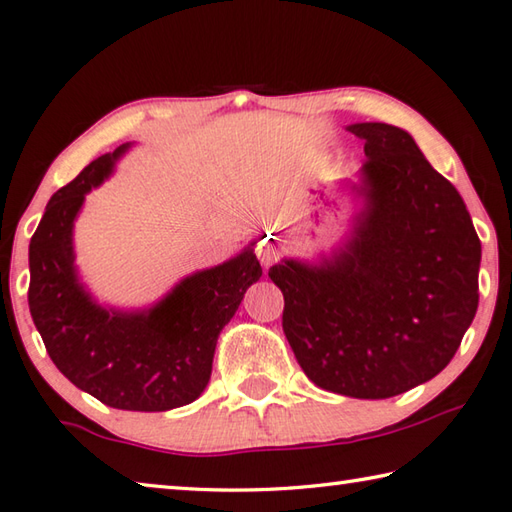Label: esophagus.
<instances>
[{
    "mask_svg": "<svg viewBox=\"0 0 512 512\" xmlns=\"http://www.w3.org/2000/svg\"><path fill=\"white\" fill-rule=\"evenodd\" d=\"M255 253L259 257V262H262V266H271L273 262H277V259H280V253H282L280 241H277L273 235H268V237H264L262 241H259L257 248H255Z\"/></svg>",
    "mask_w": 512,
    "mask_h": 512,
    "instance_id": "1",
    "label": "esophagus"
}]
</instances>
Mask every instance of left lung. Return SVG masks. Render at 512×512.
Wrapping results in <instances>:
<instances>
[{
	"label": "left lung",
	"mask_w": 512,
	"mask_h": 512,
	"mask_svg": "<svg viewBox=\"0 0 512 512\" xmlns=\"http://www.w3.org/2000/svg\"><path fill=\"white\" fill-rule=\"evenodd\" d=\"M363 142L368 207L332 262L275 264L282 329L305 375L325 391L386 400L443 370L479 307L481 241L456 187L413 137L379 121Z\"/></svg>",
	"instance_id": "8db88e82"
}]
</instances>
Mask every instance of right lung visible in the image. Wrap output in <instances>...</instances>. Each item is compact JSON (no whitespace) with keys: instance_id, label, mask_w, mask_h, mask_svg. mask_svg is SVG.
I'll use <instances>...</instances> for the list:
<instances>
[{"instance_id":"1","label":"right lung","mask_w":512,"mask_h":512,"mask_svg":"<svg viewBox=\"0 0 512 512\" xmlns=\"http://www.w3.org/2000/svg\"><path fill=\"white\" fill-rule=\"evenodd\" d=\"M124 149L90 162L51 196L29 246V309L51 361L74 386L112 409L169 411L205 391L216 339L262 266L244 250L187 277L146 314L94 305L76 282L72 225Z\"/></svg>"}]
</instances>
